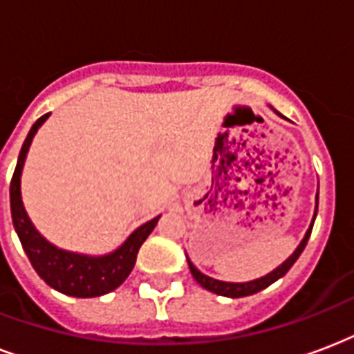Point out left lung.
<instances>
[{
	"label": "left lung",
	"mask_w": 354,
	"mask_h": 354,
	"mask_svg": "<svg viewBox=\"0 0 354 354\" xmlns=\"http://www.w3.org/2000/svg\"><path fill=\"white\" fill-rule=\"evenodd\" d=\"M314 220H316V218H314ZM312 227H314V223H312L310 229L306 231L305 238H303V242L299 243V248L295 249V253L292 254V257H290V259L286 260L284 264H281L279 268H277V270H273L266 277H260V279H257V281H249V282L216 281V279H212V277L203 275L201 271L197 270L196 266L192 264L190 260H188V266H190V271H192V275H194V279H196V281L201 284L203 288L208 290V292H212V294L225 295V297H234V299H236V297H245V295H253V294H257V292H260V290L268 288V286H270V284H273L277 279H281V277H284L286 273H288L290 268L295 264V260L299 259L301 253L305 251L306 242H308V238H310Z\"/></svg>",
	"instance_id": "obj_1"
}]
</instances>
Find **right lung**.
Masks as SVG:
<instances>
[{"label": "right lung", "mask_w": 354, "mask_h": 354, "mask_svg": "<svg viewBox=\"0 0 354 354\" xmlns=\"http://www.w3.org/2000/svg\"><path fill=\"white\" fill-rule=\"evenodd\" d=\"M49 114H44L35 122L26 142L21 146L20 157L16 162V169L10 179V214L12 223L20 238L21 248L26 251L27 259L32 264L40 279L46 284L55 288L60 294L72 295V297H97V295L109 294L116 290L129 273L133 271L136 254L146 238L157 225L158 218L147 221L138 227L131 236L125 240L122 248L106 257H83V254L66 253L62 249H57L49 242H46L32 223L27 218L20 196V175L26 155L31 146V140L38 127L48 120Z\"/></svg>", "instance_id": "1"}]
</instances>
